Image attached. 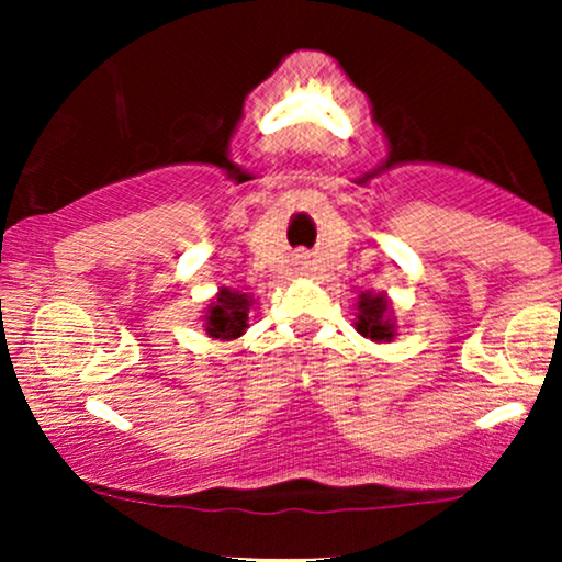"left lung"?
Returning <instances> with one entry per match:
<instances>
[{
  "label": "left lung",
  "instance_id": "1",
  "mask_svg": "<svg viewBox=\"0 0 562 562\" xmlns=\"http://www.w3.org/2000/svg\"><path fill=\"white\" fill-rule=\"evenodd\" d=\"M359 335L375 340V344H391L398 335L396 317H393V303L389 293L364 290L357 301V319H353Z\"/></svg>",
  "mask_w": 562,
  "mask_h": 562
}]
</instances>
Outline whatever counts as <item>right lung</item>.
Instances as JSON below:
<instances>
[{
  "instance_id": "right-lung-1",
  "label": "right lung",
  "mask_w": 562,
  "mask_h": 562,
  "mask_svg": "<svg viewBox=\"0 0 562 562\" xmlns=\"http://www.w3.org/2000/svg\"><path fill=\"white\" fill-rule=\"evenodd\" d=\"M256 299L237 288H218L203 312V330L214 340H237L248 330L250 308Z\"/></svg>"
}]
</instances>
